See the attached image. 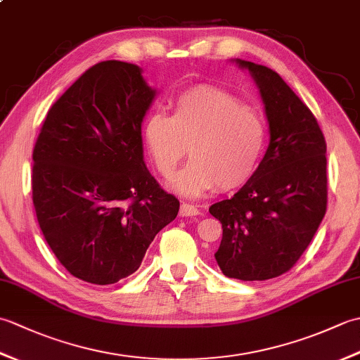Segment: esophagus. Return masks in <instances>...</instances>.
<instances>
[{"label":"esophagus","mask_w":360,"mask_h":360,"mask_svg":"<svg viewBox=\"0 0 360 360\" xmlns=\"http://www.w3.org/2000/svg\"><path fill=\"white\" fill-rule=\"evenodd\" d=\"M179 215L181 217H196L200 215V210H198V207H195V205L192 204H187V202H182L181 204V209H179Z\"/></svg>","instance_id":"34e87169"}]
</instances>
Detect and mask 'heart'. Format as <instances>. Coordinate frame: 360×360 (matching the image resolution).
Returning <instances> with one entry per match:
<instances>
[{
    "label": "heart",
    "mask_w": 360,
    "mask_h": 360,
    "mask_svg": "<svg viewBox=\"0 0 360 360\" xmlns=\"http://www.w3.org/2000/svg\"><path fill=\"white\" fill-rule=\"evenodd\" d=\"M264 119L231 93L196 86L173 101L172 116L155 112L143 125V142L156 170L170 178L188 155L192 160L172 186L196 196L219 187L233 190L255 174L266 148Z\"/></svg>",
    "instance_id": "heart-1"
}]
</instances>
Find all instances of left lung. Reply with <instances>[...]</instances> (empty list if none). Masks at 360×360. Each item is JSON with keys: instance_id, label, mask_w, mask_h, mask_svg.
<instances>
[{"instance_id": "8db88e82", "label": "left lung", "mask_w": 360, "mask_h": 360, "mask_svg": "<svg viewBox=\"0 0 360 360\" xmlns=\"http://www.w3.org/2000/svg\"><path fill=\"white\" fill-rule=\"evenodd\" d=\"M236 63L259 88L271 142L250 181L231 200L210 205L223 226L215 258L226 277L269 280L294 267L325 217L326 142L314 114L277 72Z\"/></svg>"}]
</instances>
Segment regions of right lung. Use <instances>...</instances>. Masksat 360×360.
Segmentation results:
<instances>
[{
	"label": "right lung",
	"instance_id": "obj_1",
	"mask_svg": "<svg viewBox=\"0 0 360 360\" xmlns=\"http://www.w3.org/2000/svg\"><path fill=\"white\" fill-rule=\"evenodd\" d=\"M156 91L139 66L106 60L51 106L32 159V201L66 271L112 285L139 269L179 201L143 162L141 125Z\"/></svg>",
	"mask_w": 360,
	"mask_h": 360
}]
</instances>
